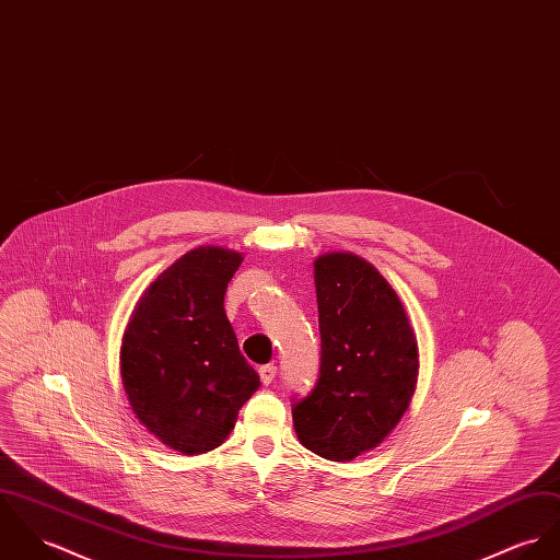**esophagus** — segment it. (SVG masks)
Masks as SVG:
<instances>
[{"label": "esophagus", "instance_id": "34e87169", "mask_svg": "<svg viewBox=\"0 0 560 560\" xmlns=\"http://www.w3.org/2000/svg\"><path fill=\"white\" fill-rule=\"evenodd\" d=\"M277 377V365H264V368H259V380H261V384H272V380Z\"/></svg>", "mask_w": 560, "mask_h": 560}]
</instances>
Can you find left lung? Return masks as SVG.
Listing matches in <instances>:
<instances>
[{
  "label": "left lung",
  "mask_w": 560,
  "mask_h": 560,
  "mask_svg": "<svg viewBox=\"0 0 560 560\" xmlns=\"http://www.w3.org/2000/svg\"><path fill=\"white\" fill-rule=\"evenodd\" d=\"M322 337L319 375L294 401L303 446L350 462L399 423L417 388L419 346L388 281L354 253H326L313 264Z\"/></svg>",
  "instance_id": "left-lung-1"
}]
</instances>
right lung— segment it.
Instances as JSON below:
<instances>
[{"mask_svg": "<svg viewBox=\"0 0 560 560\" xmlns=\"http://www.w3.org/2000/svg\"><path fill=\"white\" fill-rule=\"evenodd\" d=\"M243 255L199 247L141 296L126 326L120 372L135 417L185 455L212 451L259 386L223 310Z\"/></svg>", "mask_w": 560, "mask_h": 560, "instance_id": "right-lung-1", "label": "right lung"}]
</instances>
